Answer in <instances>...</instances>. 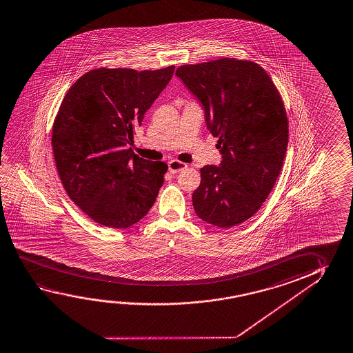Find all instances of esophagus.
<instances>
[{
    "mask_svg": "<svg viewBox=\"0 0 353 353\" xmlns=\"http://www.w3.org/2000/svg\"><path fill=\"white\" fill-rule=\"evenodd\" d=\"M187 168V165L183 162L177 161V160H171L168 162V171L172 174H179V171L185 170Z\"/></svg>",
    "mask_w": 353,
    "mask_h": 353,
    "instance_id": "1",
    "label": "esophagus"
}]
</instances>
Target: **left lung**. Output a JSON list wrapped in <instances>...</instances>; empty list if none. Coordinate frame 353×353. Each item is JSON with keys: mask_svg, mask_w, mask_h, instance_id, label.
Returning a JSON list of instances; mask_svg holds the SVG:
<instances>
[{"mask_svg": "<svg viewBox=\"0 0 353 353\" xmlns=\"http://www.w3.org/2000/svg\"><path fill=\"white\" fill-rule=\"evenodd\" d=\"M202 104L218 138L219 166L201 168L192 194L199 219L232 228L250 219L272 191L288 146V119L271 77L252 61L224 58L176 71Z\"/></svg>", "mask_w": 353, "mask_h": 353, "instance_id": "8db88e82", "label": "left lung"}]
</instances>
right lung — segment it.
<instances>
[{
    "label": "right lung",
    "mask_w": 353,
    "mask_h": 353,
    "mask_svg": "<svg viewBox=\"0 0 353 353\" xmlns=\"http://www.w3.org/2000/svg\"><path fill=\"white\" fill-rule=\"evenodd\" d=\"M174 71L91 70L61 102L52 137L59 176L72 202L101 225L127 229L157 201L168 165L127 148Z\"/></svg>",
    "instance_id": "right-lung-1"
}]
</instances>
